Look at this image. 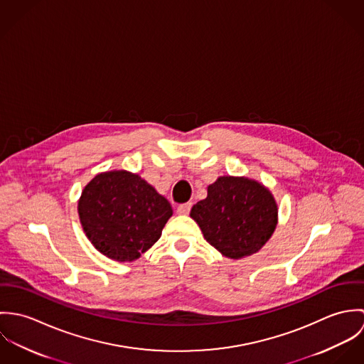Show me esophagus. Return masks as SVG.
<instances>
[{
	"mask_svg": "<svg viewBox=\"0 0 364 364\" xmlns=\"http://www.w3.org/2000/svg\"><path fill=\"white\" fill-rule=\"evenodd\" d=\"M191 208H192V203H183V205H179V206H178L176 211H178V214H181V215H186V214H189Z\"/></svg>",
	"mask_w": 364,
	"mask_h": 364,
	"instance_id": "esophagus-1",
	"label": "esophagus"
}]
</instances>
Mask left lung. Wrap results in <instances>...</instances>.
<instances>
[{
    "mask_svg": "<svg viewBox=\"0 0 364 364\" xmlns=\"http://www.w3.org/2000/svg\"><path fill=\"white\" fill-rule=\"evenodd\" d=\"M191 217L206 241L224 257L240 259L258 252L277 224V205L259 182L221 176L208 188Z\"/></svg>",
    "mask_w": 364,
    "mask_h": 364,
    "instance_id": "1",
    "label": "left lung"
}]
</instances>
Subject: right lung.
Instances as JSON below:
<instances>
[{
    "label": "right lung",
    "instance_id": "add662e5",
    "mask_svg": "<svg viewBox=\"0 0 364 364\" xmlns=\"http://www.w3.org/2000/svg\"><path fill=\"white\" fill-rule=\"evenodd\" d=\"M78 214L88 240L101 254L132 262L159 240L172 208L139 175L110 171L84 188Z\"/></svg>",
    "mask_w": 364,
    "mask_h": 364
}]
</instances>
